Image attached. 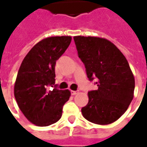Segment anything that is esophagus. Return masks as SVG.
<instances>
[{"mask_svg":"<svg viewBox=\"0 0 147 147\" xmlns=\"http://www.w3.org/2000/svg\"><path fill=\"white\" fill-rule=\"evenodd\" d=\"M79 93L78 90H71V95H76Z\"/></svg>","mask_w":147,"mask_h":147,"instance_id":"1","label":"esophagus"}]
</instances>
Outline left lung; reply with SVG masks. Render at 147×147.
Wrapping results in <instances>:
<instances>
[{
	"instance_id": "1",
	"label": "left lung",
	"mask_w": 147,
	"mask_h": 147,
	"mask_svg": "<svg viewBox=\"0 0 147 147\" xmlns=\"http://www.w3.org/2000/svg\"><path fill=\"white\" fill-rule=\"evenodd\" d=\"M78 56L90 81L97 78L98 89L88 92L82 108L86 120L96 124L115 122L128 108L134 97L135 79L125 57L113 43L98 37L75 36Z\"/></svg>"
}]
</instances>
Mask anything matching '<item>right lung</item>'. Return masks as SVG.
Here are the masks:
<instances>
[{
	"instance_id": "1",
	"label": "right lung",
	"mask_w": 147,
	"mask_h": 147,
	"mask_svg": "<svg viewBox=\"0 0 147 147\" xmlns=\"http://www.w3.org/2000/svg\"><path fill=\"white\" fill-rule=\"evenodd\" d=\"M71 41V36L42 39L26 55L20 67L14 86L15 98L26 118L37 126L57 122L63 106L70 98L68 90H58L54 84L56 61ZM49 86L53 88L49 89Z\"/></svg>"
}]
</instances>
